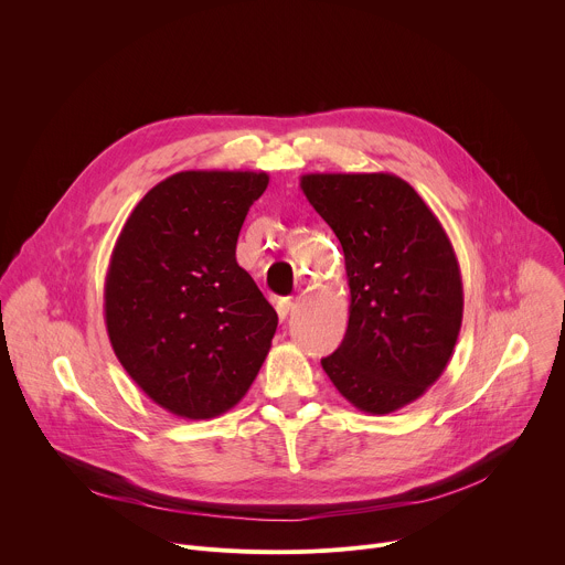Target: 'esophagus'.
I'll use <instances>...</instances> for the list:
<instances>
[{
    "label": "esophagus",
    "instance_id": "obj_1",
    "mask_svg": "<svg viewBox=\"0 0 565 565\" xmlns=\"http://www.w3.org/2000/svg\"><path fill=\"white\" fill-rule=\"evenodd\" d=\"M290 310H292V301H290L288 297H284V299L277 301V315H279L281 321H286V317L290 315Z\"/></svg>",
    "mask_w": 565,
    "mask_h": 565
}]
</instances>
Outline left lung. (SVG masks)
I'll use <instances>...</instances> for the list:
<instances>
[{
	"mask_svg": "<svg viewBox=\"0 0 565 565\" xmlns=\"http://www.w3.org/2000/svg\"><path fill=\"white\" fill-rule=\"evenodd\" d=\"M299 185L340 238L351 288L347 335L321 366L360 412H397L443 375L460 333L449 236L395 174H303Z\"/></svg>",
	"mask_w": 565,
	"mask_h": 565,
	"instance_id": "obj_1",
	"label": "left lung"
}]
</instances>
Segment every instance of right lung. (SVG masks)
I'll use <instances>...</instances> for the list:
<instances>
[{
    "instance_id": "add662e5",
    "label": "right lung",
    "mask_w": 565,
    "mask_h": 565,
    "mask_svg": "<svg viewBox=\"0 0 565 565\" xmlns=\"http://www.w3.org/2000/svg\"><path fill=\"white\" fill-rule=\"evenodd\" d=\"M266 172L190 170L151 188L116 241L105 324L116 358L158 407L188 420L232 409L255 382L277 312L236 264Z\"/></svg>"
}]
</instances>
